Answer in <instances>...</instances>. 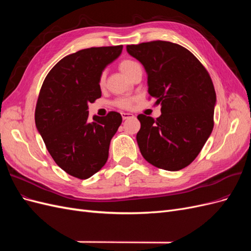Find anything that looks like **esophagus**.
I'll return each instance as SVG.
<instances>
[{
	"mask_svg": "<svg viewBox=\"0 0 251 251\" xmlns=\"http://www.w3.org/2000/svg\"><path fill=\"white\" fill-rule=\"evenodd\" d=\"M121 116H123L124 119H128V118H133L134 115L132 113H121Z\"/></svg>",
	"mask_w": 251,
	"mask_h": 251,
	"instance_id": "34e87169",
	"label": "esophagus"
}]
</instances>
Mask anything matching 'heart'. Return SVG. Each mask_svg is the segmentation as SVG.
<instances>
[{"mask_svg":"<svg viewBox=\"0 0 251 251\" xmlns=\"http://www.w3.org/2000/svg\"><path fill=\"white\" fill-rule=\"evenodd\" d=\"M138 66L139 65L136 62H134V60H132V59H124V60H121L120 64H119V69H120L121 72H123L126 75V76L128 77V75H130L131 72L135 69V68L138 67ZM100 86H102L104 83V76H103V75H101L100 78ZM115 104L119 108L128 109L132 105V100H131V98H127V97L119 98V100H117L115 101Z\"/></svg>","mask_w":251,"mask_h":251,"instance_id":"obj_1","label":"heart"}]
</instances>
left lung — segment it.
Segmentation results:
<instances>
[{
    "mask_svg": "<svg viewBox=\"0 0 251 251\" xmlns=\"http://www.w3.org/2000/svg\"><path fill=\"white\" fill-rule=\"evenodd\" d=\"M148 74L149 94L161 104L157 119L139 114L140 153L158 169L179 171L199 155L214 128L217 101L207 70L191 51L165 41L127 45Z\"/></svg>",
    "mask_w": 251,
    "mask_h": 251,
    "instance_id": "1",
    "label": "left lung"
}]
</instances>
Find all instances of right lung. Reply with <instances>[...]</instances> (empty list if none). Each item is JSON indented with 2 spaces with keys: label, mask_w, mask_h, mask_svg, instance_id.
<instances>
[{
  "label": "right lung",
  "mask_w": 251,
  "mask_h": 251,
  "mask_svg": "<svg viewBox=\"0 0 251 251\" xmlns=\"http://www.w3.org/2000/svg\"><path fill=\"white\" fill-rule=\"evenodd\" d=\"M123 45L92 47L67 55L45 78L35 108V126L53 160L78 179L93 176L105 164L111 139L123 117L117 112L89 120L88 103L101 96L104 68Z\"/></svg>",
  "instance_id": "add662e5"
}]
</instances>
